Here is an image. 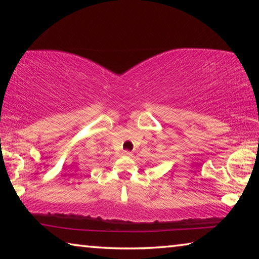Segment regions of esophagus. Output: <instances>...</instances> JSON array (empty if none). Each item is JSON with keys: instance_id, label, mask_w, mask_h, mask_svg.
<instances>
[{"instance_id": "esophagus-1", "label": "esophagus", "mask_w": 259, "mask_h": 259, "mask_svg": "<svg viewBox=\"0 0 259 259\" xmlns=\"http://www.w3.org/2000/svg\"><path fill=\"white\" fill-rule=\"evenodd\" d=\"M123 154H124L125 156H131V155H133V153L129 152V151H124V152H123Z\"/></svg>"}]
</instances>
